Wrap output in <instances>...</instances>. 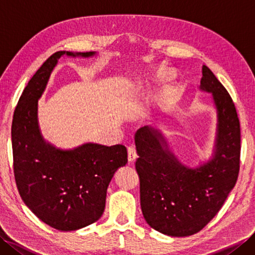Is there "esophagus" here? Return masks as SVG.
<instances>
[{
	"instance_id": "obj_1",
	"label": "esophagus",
	"mask_w": 255,
	"mask_h": 255,
	"mask_svg": "<svg viewBox=\"0 0 255 255\" xmlns=\"http://www.w3.org/2000/svg\"><path fill=\"white\" fill-rule=\"evenodd\" d=\"M137 158V152L136 149L133 147H128V161L129 162H133Z\"/></svg>"
}]
</instances>
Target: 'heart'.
Returning a JSON list of instances; mask_svg holds the SVG:
<instances>
[{"label": "heart", "instance_id": "1", "mask_svg": "<svg viewBox=\"0 0 255 255\" xmlns=\"http://www.w3.org/2000/svg\"><path fill=\"white\" fill-rule=\"evenodd\" d=\"M167 79L169 78H167L166 72H164L162 69H159L158 71L155 72V80L158 83H164Z\"/></svg>", "mask_w": 255, "mask_h": 255}]
</instances>
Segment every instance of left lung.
Instances as JSON below:
<instances>
[{"instance_id":"obj_1","label":"left lung","mask_w":255,"mask_h":255,"mask_svg":"<svg viewBox=\"0 0 255 255\" xmlns=\"http://www.w3.org/2000/svg\"><path fill=\"white\" fill-rule=\"evenodd\" d=\"M200 90L213 94L217 134L213 159L196 169L183 165L159 130L148 126L134 136L140 204L151 228L167 236L197 234L217 215L235 187L240 169V122L231 96L203 66Z\"/></svg>"}]
</instances>
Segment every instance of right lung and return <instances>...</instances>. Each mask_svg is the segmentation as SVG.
I'll use <instances>...</instances> for the list:
<instances>
[{"mask_svg":"<svg viewBox=\"0 0 255 255\" xmlns=\"http://www.w3.org/2000/svg\"><path fill=\"white\" fill-rule=\"evenodd\" d=\"M88 58L95 52L57 51L42 63L21 93L12 123L13 166L21 199L41 221L61 231L83 228L104 213L108 184L127 163L123 144L84 143L73 150L56 148L38 126V100L58 59Z\"/></svg>","mask_w":255,"mask_h":255,"instance_id":"right-lung-1","label":"right lung"}]
</instances>
